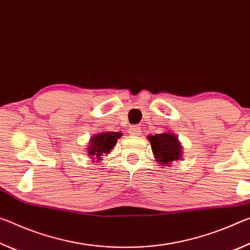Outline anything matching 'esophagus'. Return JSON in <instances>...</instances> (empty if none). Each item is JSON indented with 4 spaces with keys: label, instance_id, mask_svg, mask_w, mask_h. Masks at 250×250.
I'll return each instance as SVG.
<instances>
[{
    "label": "esophagus",
    "instance_id": "1",
    "mask_svg": "<svg viewBox=\"0 0 250 250\" xmlns=\"http://www.w3.org/2000/svg\"><path fill=\"white\" fill-rule=\"evenodd\" d=\"M141 132H142L141 126H138V125H133L128 128V133L132 135V136H137V135L141 134Z\"/></svg>",
    "mask_w": 250,
    "mask_h": 250
}]
</instances>
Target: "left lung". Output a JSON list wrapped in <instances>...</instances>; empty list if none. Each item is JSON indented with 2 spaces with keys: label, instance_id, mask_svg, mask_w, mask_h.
Returning a JSON list of instances; mask_svg holds the SVG:
<instances>
[{
  "label": "left lung",
  "instance_id": "obj_1",
  "mask_svg": "<svg viewBox=\"0 0 250 250\" xmlns=\"http://www.w3.org/2000/svg\"><path fill=\"white\" fill-rule=\"evenodd\" d=\"M149 142L159 164H166V166H168L170 162L178 161L182 156V146L177 136L171 133L152 135L149 136Z\"/></svg>",
  "mask_w": 250,
  "mask_h": 250
}]
</instances>
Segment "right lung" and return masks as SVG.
<instances>
[{
	"label": "right lung",
	"instance_id": "add662e5",
	"mask_svg": "<svg viewBox=\"0 0 250 250\" xmlns=\"http://www.w3.org/2000/svg\"><path fill=\"white\" fill-rule=\"evenodd\" d=\"M121 133L108 132L95 135L91 140V145H89L88 155L91 157H96L97 161H100L101 156L103 154H108L110 149L115 146L117 138L121 137Z\"/></svg>",
	"mask_w": 250,
	"mask_h": 250
}]
</instances>
